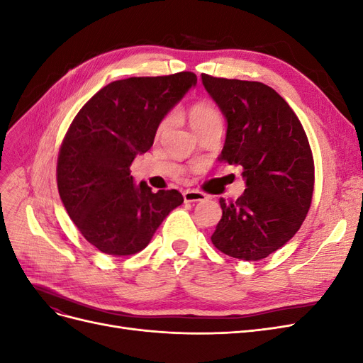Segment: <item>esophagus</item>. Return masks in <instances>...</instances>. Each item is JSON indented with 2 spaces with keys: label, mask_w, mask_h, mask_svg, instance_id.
<instances>
[{
  "label": "esophagus",
  "mask_w": 363,
  "mask_h": 363,
  "mask_svg": "<svg viewBox=\"0 0 363 363\" xmlns=\"http://www.w3.org/2000/svg\"><path fill=\"white\" fill-rule=\"evenodd\" d=\"M183 199L186 203H192V201H204L207 196L204 192L196 191V189H188L183 192Z\"/></svg>",
  "instance_id": "1"
}]
</instances>
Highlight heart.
Instances as JSON below:
<instances>
[{
	"instance_id": "obj_1",
	"label": "heart",
	"mask_w": 363,
	"mask_h": 363,
	"mask_svg": "<svg viewBox=\"0 0 363 363\" xmlns=\"http://www.w3.org/2000/svg\"><path fill=\"white\" fill-rule=\"evenodd\" d=\"M188 118L192 128L199 133L200 130L213 125V124H223L221 112L218 111V107L208 101H196L188 108ZM169 116H164L160 124L157 125V135H162L164 130L169 125Z\"/></svg>"
}]
</instances>
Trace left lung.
<instances>
[{
	"label": "left lung",
	"instance_id": "left-lung-1",
	"mask_svg": "<svg viewBox=\"0 0 363 363\" xmlns=\"http://www.w3.org/2000/svg\"><path fill=\"white\" fill-rule=\"evenodd\" d=\"M227 119L223 162L239 164L247 189L219 200L212 244L230 257L260 260L298 232L311 208L315 164L309 139L289 104L260 82L201 74Z\"/></svg>",
	"mask_w": 363,
	"mask_h": 363
}]
</instances>
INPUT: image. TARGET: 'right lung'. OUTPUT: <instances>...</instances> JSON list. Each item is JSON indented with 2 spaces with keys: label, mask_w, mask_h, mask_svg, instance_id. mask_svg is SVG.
I'll return each mask as SVG.
<instances>
[{
  "label": "right lung",
  "mask_w": 363,
  "mask_h": 363,
  "mask_svg": "<svg viewBox=\"0 0 363 363\" xmlns=\"http://www.w3.org/2000/svg\"><path fill=\"white\" fill-rule=\"evenodd\" d=\"M196 83L183 71L130 77L104 86L75 115L57 157L62 203L87 242L111 256L144 250L167 215L183 203L169 189L133 183L130 167L155 142L163 116Z\"/></svg>",
  "instance_id": "right-lung-1"
}]
</instances>
